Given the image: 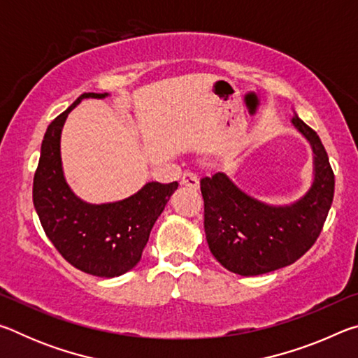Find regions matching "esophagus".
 <instances>
[{"label": "esophagus", "mask_w": 358, "mask_h": 358, "mask_svg": "<svg viewBox=\"0 0 358 358\" xmlns=\"http://www.w3.org/2000/svg\"><path fill=\"white\" fill-rule=\"evenodd\" d=\"M181 185L189 187V189H197L199 187V178L196 173H191V172H186L183 175V178H181Z\"/></svg>", "instance_id": "1"}]
</instances>
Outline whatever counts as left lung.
I'll list each match as a JSON object with an SVG mask.
<instances>
[{
  "mask_svg": "<svg viewBox=\"0 0 358 358\" xmlns=\"http://www.w3.org/2000/svg\"><path fill=\"white\" fill-rule=\"evenodd\" d=\"M292 124L313 148L314 180L299 201L268 205L248 196L224 172L201 180L205 235L215 259L241 276L294 264L317 240L335 192L329 156L316 131L296 117Z\"/></svg>",
  "mask_w": 358,
  "mask_h": 358,
  "instance_id": "left-lung-1",
  "label": "left lung"
}]
</instances>
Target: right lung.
Masks as SVG:
<instances>
[{"instance_id": "obj_1", "label": "right lung", "mask_w": 358, "mask_h": 358, "mask_svg": "<svg viewBox=\"0 0 358 358\" xmlns=\"http://www.w3.org/2000/svg\"><path fill=\"white\" fill-rule=\"evenodd\" d=\"M106 96L83 93L48 124L34 173L33 203L48 240L71 265L88 275L113 278L138 264L151 229L178 183L151 181L128 199L99 205L83 202L72 192L59 151L64 121L82 99Z\"/></svg>"}]
</instances>
